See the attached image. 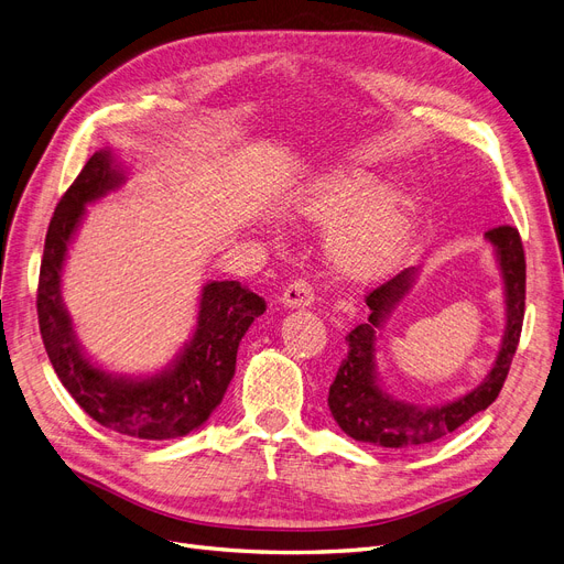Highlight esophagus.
Here are the masks:
<instances>
[{
	"label": "esophagus",
	"mask_w": 564,
	"mask_h": 564,
	"mask_svg": "<svg viewBox=\"0 0 564 564\" xmlns=\"http://www.w3.org/2000/svg\"><path fill=\"white\" fill-rule=\"evenodd\" d=\"M281 302L288 306V308H306L313 304V288L308 281L304 279H297L292 281L281 295Z\"/></svg>",
	"instance_id": "34e87169"
}]
</instances>
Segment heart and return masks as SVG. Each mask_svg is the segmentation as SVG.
Instances as JSON below:
<instances>
[{
  "label": "heart",
  "instance_id": "heart-1",
  "mask_svg": "<svg viewBox=\"0 0 564 564\" xmlns=\"http://www.w3.org/2000/svg\"><path fill=\"white\" fill-rule=\"evenodd\" d=\"M297 212L311 224L332 228L329 260L350 281L387 276L403 260L414 232V203L369 173H338L313 184Z\"/></svg>",
  "mask_w": 564,
  "mask_h": 564
}]
</instances>
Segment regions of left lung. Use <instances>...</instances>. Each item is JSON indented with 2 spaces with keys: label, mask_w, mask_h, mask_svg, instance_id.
<instances>
[{
  "label": "left lung",
  "mask_w": 564,
  "mask_h": 564,
  "mask_svg": "<svg viewBox=\"0 0 564 564\" xmlns=\"http://www.w3.org/2000/svg\"><path fill=\"white\" fill-rule=\"evenodd\" d=\"M494 243L505 281L507 325L498 359L488 376L468 394L440 405H417L394 399L378 384L376 340L389 313L408 295L417 269H403L401 274L373 288L366 295L371 308L369 321L357 325L348 336V352L329 387V410L336 424L359 443L389 449H412L443 440L463 426L477 412L491 405L507 380L509 366L517 352L523 313H525V253L517 228L498 226L484 235Z\"/></svg>",
  "instance_id": "1"
}]
</instances>
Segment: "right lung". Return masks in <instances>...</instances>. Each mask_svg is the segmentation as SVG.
Returning <instances> with one entry per match:
<instances>
[{
  "label": "right lung",
  "instance_id": "right-lung-1",
  "mask_svg": "<svg viewBox=\"0 0 564 564\" xmlns=\"http://www.w3.org/2000/svg\"><path fill=\"white\" fill-rule=\"evenodd\" d=\"M124 182L110 152H96L62 195L45 235L39 274V327L47 357L68 394L91 420L140 440L182 437L203 426L224 401L235 376L237 348L251 323L264 313L262 297L239 281L203 288L198 325L175 361L147 378L106 373L83 352L62 302V269L85 205Z\"/></svg>",
  "mask_w": 564,
  "mask_h": 564
}]
</instances>
